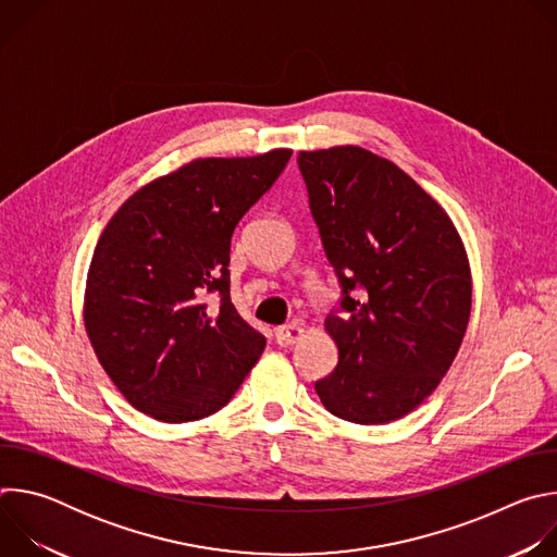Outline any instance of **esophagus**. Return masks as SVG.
<instances>
[{"label":"esophagus","mask_w":557,"mask_h":557,"mask_svg":"<svg viewBox=\"0 0 557 557\" xmlns=\"http://www.w3.org/2000/svg\"><path fill=\"white\" fill-rule=\"evenodd\" d=\"M304 337V326L299 322H290L275 331V339L280 346H293Z\"/></svg>","instance_id":"esophagus-1"}]
</instances>
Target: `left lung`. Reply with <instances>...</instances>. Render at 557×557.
<instances>
[{"label":"left lung","mask_w":557,"mask_h":557,"mask_svg":"<svg viewBox=\"0 0 557 557\" xmlns=\"http://www.w3.org/2000/svg\"><path fill=\"white\" fill-rule=\"evenodd\" d=\"M297 165L344 293L324 322L339 361L314 392L344 421H396L436 389L462 344L465 245L447 211L387 158L337 145L299 151Z\"/></svg>","instance_id":"1"}]
</instances>
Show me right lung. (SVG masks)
<instances>
[{"instance_id": "1", "label": "right lung", "mask_w": 557, "mask_h": 557, "mask_svg": "<svg viewBox=\"0 0 557 557\" xmlns=\"http://www.w3.org/2000/svg\"><path fill=\"white\" fill-rule=\"evenodd\" d=\"M290 149L196 158L132 194L103 228L86 282L84 324L125 399L165 423L228 404L267 339L228 297L231 235L284 172ZM221 295L209 311L201 299Z\"/></svg>"}]
</instances>
